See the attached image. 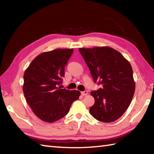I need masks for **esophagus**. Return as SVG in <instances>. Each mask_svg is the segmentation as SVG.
Listing matches in <instances>:
<instances>
[{"instance_id": "obj_1", "label": "esophagus", "mask_w": 154, "mask_h": 154, "mask_svg": "<svg viewBox=\"0 0 154 154\" xmlns=\"http://www.w3.org/2000/svg\"><path fill=\"white\" fill-rule=\"evenodd\" d=\"M81 94H82L83 96H85V95H87V94H88V91H83V92H81Z\"/></svg>"}]
</instances>
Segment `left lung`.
Wrapping results in <instances>:
<instances>
[{
    "mask_svg": "<svg viewBox=\"0 0 154 154\" xmlns=\"http://www.w3.org/2000/svg\"><path fill=\"white\" fill-rule=\"evenodd\" d=\"M94 83L100 88L91 91L94 104L89 112L103 122L118 120L130 106L135 91L131 65L110 47L79 48Z\"/></svg>",
    "mask_w": 154,
    "mask_h": 154,
    "instance_id": "1",
    "label": "left lung"
}]
</instances>
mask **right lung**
Returning <instances> with one entry per match:
<instances>
[{
	"label": "right lung",
	"instance_id": "obj_1",
	"mask_svg": "<svg viewBox=\"0 0 154 154\" xmlns=\"http://www.w3.org/2000/svg\"><path fill=\"white\" fill-rule=\"evenodd\" d=\"M73 49H57L42 53L31 62L24 74L23 92L35 115L46 122L64 117L79 99V91L61 89L65 67Z\"/></svg>",
	"mask_w": 154,
	"mask_h": 154
}]
</instances>
